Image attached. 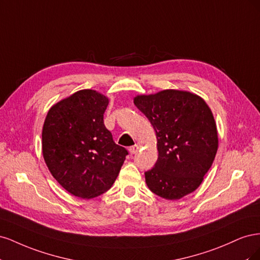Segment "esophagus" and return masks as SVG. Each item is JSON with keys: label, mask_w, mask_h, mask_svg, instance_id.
<instances>
[{"label": "esophagus", "mask_w": 260, "mask_h": 260, "mask_svg": "<svg viewBox=\"0 0 260 260\" xmlns=\"http://www.w3.org/2000/svg\"><path fill=\"white\" fill-rule=\"evenodd\" d=\"M138 151H139V146H138V145H133V146H131V147L129 148V152H130L131 155H132V154H136Z\"/></svg>", "instance_id": "esophagus-1"}]
</instances>
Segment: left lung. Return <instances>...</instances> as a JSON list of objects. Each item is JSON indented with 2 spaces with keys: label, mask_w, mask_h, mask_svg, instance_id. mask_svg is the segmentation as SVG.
Returning <instances> with one entry per match:
<instances>
[{
  "label": "left lung",
  "mask_w": 260,
  "mask_h": 260,
  "mask_svg": "<svg viewBox=\"0 0 260 260\" xmlns=\"http://www.w3.org/2000/svg\"><path fill=\"white\" fill-rule=\"evenodd\" d=\"M135 105L156 132L158 158L145 172L149 190L175 201L200 186L218 149V133L208 105L196 94L164 90L138 95Z\"/></svg>",
  "instance_id": "left-lung-1"
}]
</instances>
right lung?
Instances as JSON below:
<instances>
[{
  "label": "right lung",
  "mask_w": 260,
  "mask_h": 260,
  "mask_svg": "<svg viewBox=\"0 0 260 260\" xmlns=\"http://www.w3.org/2000/svg\"><path fill=\"white\" fill-rule=\"evenodd\" d=\"M108 99L81 90L53 105L42 130L46 166L70 194L93 199L111 188L128 155L104 124Z\"/></svg>",
  "instance_id": "right-lung-1"
}]
</instances>
